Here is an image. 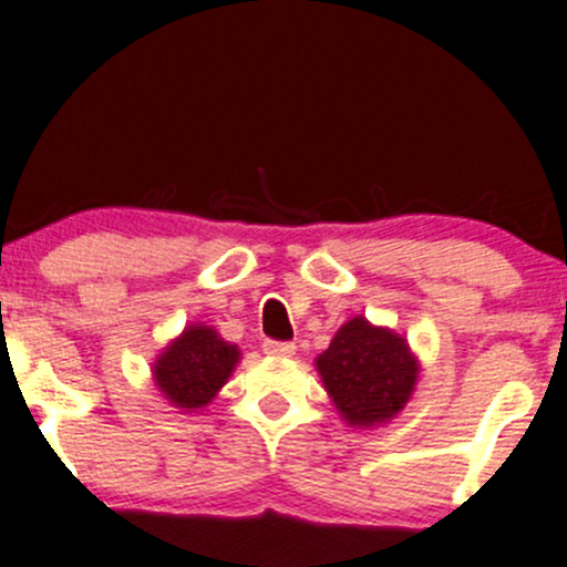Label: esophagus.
<instances>
[{"mask_svg":"<svg viewBox=\"0 0 567 567\" xmlns=\"http://www.w3.org/2000/svg\"><path fill=\"white\" fill-rule=\"evenodd\" d=\"M265 352L272 358H291L297 352V344L295 342H276V339H268L265 342Z\"/></svg>","mask_w":567,"mask_h":567,"instance_id":"34e87169","label":"esophagus"}]
</instances>
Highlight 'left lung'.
I'll return each mask as SVG.
<instances>
[{
    "instance_id": "obj_1",
    "label": "left lung",
    "mask_w": 567,
    "mask_h": 567,
    "mask_svg": "<svg viewBox=\"0 0 567 567\" xmlns=\"http://www.w3.org/2000/svg\"><path fill=\"white\" fill-rule=\"evenodd\" d=\"M323 388L350 427H379L414 395L419 361L409 342L363 316L342 323L316 358Z\"/></svg>"
}]
</instances>
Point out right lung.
<instances>
[{"instance_id":"right-lung-1","label":"right lung","mask_w":567,"mask_h":567,"mask_svg":"<svg viewBox=\"0 0 567 567\" xmlns=\"http://www.w3.org/2000/svg\"><path fill=\"white\" fill-rule=\"evenodd\" d=\"M241 350L225 342L212 326L190 323L153 363V382L175 409L198 411L215 401L228 382Z\"/></svg>"}]
</instances>
